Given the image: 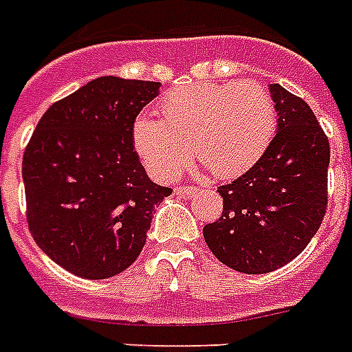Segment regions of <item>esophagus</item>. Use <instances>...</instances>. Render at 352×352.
<instances>
[{"label": "esophagus", "mask_w": 352, "mask_h": 352, "mask_svg": "<svg viewBox=\"0 0 352 352\" xmlns=\"http://www.w3.org/2000/svg\"><path fill=\"white\" fill-rule=\"evenodd\" d=\"M195 192H197L195 186H175V190H173V193L179 197H192Z\"/></svg>", "instance_id": "obj_1"}]
</instances>
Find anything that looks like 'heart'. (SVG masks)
Returning a JSON list of instances; mask_svg holds the SVG:
<instances>
[{
	"mask_svg": "<svg viewBox=\"0 0 352 352\" xmlns=\"http://www.w3.org/2000/svg\"><path fill=\"white\" fill-rule=\"evenodd\" d=\"M160 113L133 124V146L159 181L181 175L192 148L215 179H234L261 159L278 126L272 96L252 80L184 85L162 98Z\"/></svg>",
	"mask_w": 352,
	"mask_h": 352,
	"instance_id": "heart-1",
	"label": "heart"
}]
</instances>
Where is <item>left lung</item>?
Listing matches in <instances>:
<instances>
[{
	"label": "left lung",
	"mask_w": 352,
	"mask_h": 352,
	"mask_svg": "<svg viewBox=\"0 0 352 352\" xmlns=\"http://www.w3.org/2000/svg\"><path fill=\"white\" fill-rule=\"evenodd\" d=\"M278 133L250 170L219 186L223 215L203 228L223 265L267 274L300 256L327 210L329 138L307 102L270 84Z\"/></svg>",
	"instance_id": "8db88e82"
}]
</instances>
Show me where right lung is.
Masks as SVG:
<instances>
[{
  "label": "right lung",
  "mask_w": 352,
  "mask_h": 352,
  "mask_svg": "<svg viewBox=\"0 0 352 352\" xmlns=\"http://www.w3.org/2000/svg\"><path fill=\"white\" fill-rule=\"evenodd\" d=\"M160 82L100 76L52 104L23 155L36 245L74 276L106 279L142 252L155 206L171 193L148 177L133 124Z\"/></svg>",
  "instance_id": "add662e5"
}]
</instances>
